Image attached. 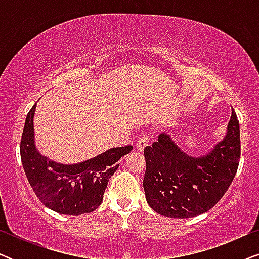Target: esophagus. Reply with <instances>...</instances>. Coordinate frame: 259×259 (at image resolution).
Returning a JSON list of instances; mask_svg holds the SVG:
<instances>
[{
    "label": "esophagus",
    "instance_id": "34e87169",
    "mask_svg": "<svg viewBox=\"0 0 259 259\" xmlns=\"http://www.w3.org/2000/svg\"><path fill=\"white\" fill-rule=\"evenodd\" d=\"M148 143H150V136H147V134H144V136H141L137 141V150L140 151V152L144 151V148L147 146Z\"/></svg>",
    "mask_w": 259,
    "mask_h": 259
}]
</instances>
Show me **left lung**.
Listing matches in <instances>:
<instances>
[{"mask_svg":"<svg viewBox=\"0 0 259 259\" xmlns=\"http://www.w3.org/2000/svg\"><path fill=\"white\" fill-rule=\"evenodd\" d=\"M146 200L157 213L191 218L211 210L235 178L240 158L239 121L232 109L224 139L200 157H190L166 133L144 150Z\"/></svg>","mask_w":259,"mask_h":259,"instance_id":"left-lung-1","label":"left lung"}]
</instances>
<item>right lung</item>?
Returning a JSON list of instances; mask_svg holds the SVG:
<instances>
[{"instance_id": "add662e5", "label": "right lung", "mask_w": 259, "mask_h": 259, "mask_svg": "<svg viewBox=\"0 0 259 259\" xmlns=\"http://www.w3.org/2000/svg\"><path fill=\"white\" fill-rule=\"evenodd\" d=\"M35 104L27 114L20 153L28 182L41 203L61 214L80 215L100 206L108 180L119 159L133 147H113L90 160L63 165L41 155L34 143Z\"/></svg>"}]
</instances>
